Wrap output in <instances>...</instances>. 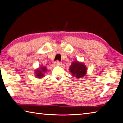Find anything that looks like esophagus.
Returning <instances> with one entry per match:
<instances>
[{
	"mask_svg": "<svg viewBox=\"0 0 123 123\" xmlns=\"http://www.w3.org/2000/svg\"><path fill=\"white\" fill-rule=\"evenodd\" d=\"M54 64H55V65L58 66V65H60V64H61V63L60 61H56L55 62V63H54Z\"/></svg>",
	"mask_w": 123,
	"mask_h": 123,
	"instance_id": "34e87169",
	"label": "esophagus"
}]
</instances>
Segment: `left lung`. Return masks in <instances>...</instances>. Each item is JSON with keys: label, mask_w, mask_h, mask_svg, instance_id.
<instances>
[{"label": "left lung", "mask_w": 123, "mask_h": 123, "mask_svg": "<svg viewBox=\"0 0 123 123\" xmlns=\"http://www.w3.org/2000/svg\"><path fill=\"white\" fill-rule=\"evenodd\" d=\"M69 70L72 74V76L80 78L84 77L87 73V67L86 65L82 62L75 61L73 62L69 67Z\"/></svg>", "instance_id": "obj_1"}]
</instances>
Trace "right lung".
I'll use <instances>...</instances> for the list:
<instances>
[{"instance_id":"right-lung-1","label":"right lung","mask_w":123,"mask_h":123,"mask_svg":"<svg viewBox=\"0 0 123 123\" xmlns=\"http://www.w3.org/2000/svg\"><path fill=\"white\" fill-rule=\"evenodd\" d=\"M47 68L45 67H40L38 69L36 70V72H35V76H36L37 78L41 79L44 77V73L47 72Z\"/></svg>"}]
</instances>
